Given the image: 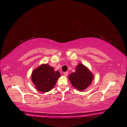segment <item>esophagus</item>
I'll return each mask as SVG.
<instances>
[{
  "mask_svg": "<svg viewBox=\"0 0 127 127\" xmlns=\"http://www.w3.org/2000/svg\"><path fill=\"white\" fill-rule=\"evenodd\" d=\"M68 71H66V72H64V74H63V75H64V76H66L67 75H68Z\"/></svg>",
  "mask_w": 127,
  "mask_h": 127,
  "instance_id": "34e87169",
  "label": "esophagus"
}]
</instances>
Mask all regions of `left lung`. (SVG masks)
<instances>
[{
	"label": "left lung",
	"instance_id": "obj_1",
	"mask_svg": "<svg viewBox=\"0 0 127 127\" xmlns=\"http://www.w3.org/2000/svg\"><path fill=\"white\" fill-rule=\"evenodd\" d=\"M93 76L88 69L81 64L76 68V71L72 72L69 76L72 86L79 91L87 88L92 82Z\"/></svg>",
	"mask_w": 127,
	"mask_h": 127
}]
</instances>
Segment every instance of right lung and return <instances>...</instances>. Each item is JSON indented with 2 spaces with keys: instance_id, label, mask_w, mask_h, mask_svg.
Wrapping results in <instances>:
<instances>
[{
  "instance_id": "obj_1",
  "label": "right lung",
  "mask_w": 127,
  "mask_h": 127,
  "mask_svg": "<svg viewBox=\"0 0 127 127\" xmlns=\"http://www.w3.org/2000/svg\"><path fill=\"white\" fill-rule=\"evenodd\" d=\"M61 76L58 71H55L52 67L43 64L32 73V80L37 90L47 92L53 88Z\"/></svg>"
}]
</instances>
